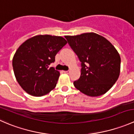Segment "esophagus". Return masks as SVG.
<instances>
[{
	"label": "esophagus",
	"mask_w": 134,
	"mask_h": 134,
	"mask_svg": "<svg viewBox=\"0 0 134 134\" xmlns=\"http://www.w3.org/2000/svg\"><path fill=\"white\" fill-rule=\"evenodd\" d=\"M63 72H64V73H66V74H69L70 71H63Z\"/></svg>",
	"instance_id": "obj_1"
}]
</instances>
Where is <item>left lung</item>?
I'll return each instance as SVG.
<instances>
[{
  "label": "left lung",
  "instance_id": "1",
  "mask_svg": "<svg viewBox=\"0 0 134 134\" xmlns=\"http://www.w3.org/2000/svg\"><path fill=\"white\" fill-rule=\"evenodd\" d=\"M65 37L82 63L75 87L90 97L105 94L117 80L121 70V57L114 46L93 32Z\"/></svg>",
  "mask_w": 134,
  "mask_h": 134
}]
</instances>
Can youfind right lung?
<instances>
[{
    "instance_id": "obj_1",
    "label": "right lung",
    "mask_w": 134,
    "mask_h": 134,
    "mask_svg": "<svg viewBox=\"0 0 134 134\" xmlns=\"http://www.w3.org/2000/svg\"><path fill=\"white\" fill-rule=\"evenodd\" d=\"M67 43L61 36L37 35L19 47L12 65L17 82L26 92L41 97L55 88L59 72L49 65Z\"/></svg>"
}]
</instances>
